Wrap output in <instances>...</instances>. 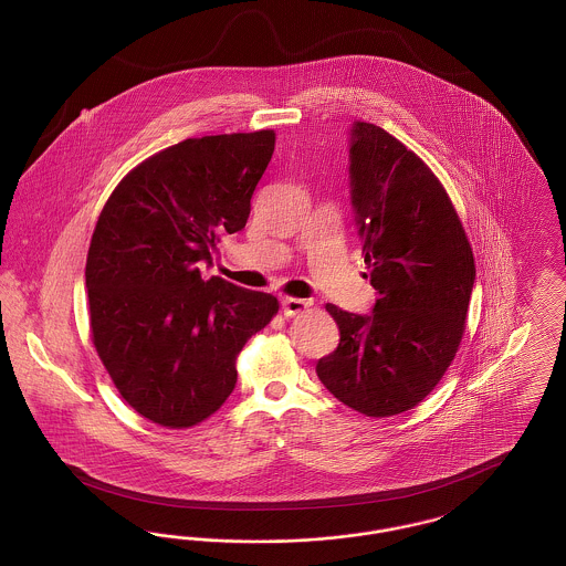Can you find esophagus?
<instances>
[{
	"mask_svg": "<svg viewBox=\"0 0 566 566\" xmlns=\"http://www.w3.org/2000/svg\"><path fill=\"white\" fill-rule=\"evenodd\" d=\"M310 307L307 298H296V296H284L282 298V312L286 318H295L298 314H303Z\"/></svg>",
	"mask_w": 566,
	"mask_h": 566,
	"instance_id": "1",
	"label": "esophagus"
}]
</instances>
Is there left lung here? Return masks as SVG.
<instances>
[{"label": "left lung", "instance_id": "1", "mask_svg": "<svg viewBox=\"0 0 566 566\" xmlns=\"http://www.w3.org/2000/svg\"><path fill=\"white\" fill-rule=\"evenodd\" d=\"M350 144L354 227L377 301L369 316L326 303L339 346L318 360L316 374L342 403L388 418L431 395L452 365L475 261L427 163L371 123H354Z\"/></svg>", "mask_w": 566, "mask_h": 566}]
</instances>
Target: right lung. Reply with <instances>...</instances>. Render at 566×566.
Returning <instances> with one entry per match:
<instances>
[{
	"mask_svg": "<svg viewBox=\"0 0 566 566\" xmlns=\"http://www.w3.org/2000/svg\"><path fill=\"white\" fill-rule=\"evenodd\" d=\"M275 148V134L189 137L134 167L112 190L86 254L91 337L116 390L146 420L189 429L238 381L245 342L277 298L197 263L238 233Z\"/></svg>",
	"mask_w": 566,
	"mask_h": 566,
	"instance_id": "add662e5",
	"label": "right lung"
}]
</instances>
